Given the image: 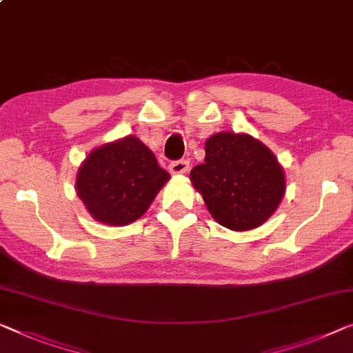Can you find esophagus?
Listing matches in <instances>:
<instances>
[{"label": "esophagus", "instance_id": "1", "mask_svg": "<svg viewBox=\"0 0 353 353\" xmlns=\"http://www.w3.org/2000/svg\"><path fill=\"white\" fill-rule=\"evenodd\" d=\"M190 168V161L188 160H176L170 163V171L172 174H185Z\"/></svg>", "mask_w": 353, "mask_h": 353}]
</instances>
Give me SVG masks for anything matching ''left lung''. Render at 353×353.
I'll return each instance as SVG.
<instances>
[{"mask_svg": "<svg viewBox=\"0 0 353 353\" xmlns=\"http://www.w3.org/2000/svg\"><path fill=\"white\" fill-rule=\"evenodd\" d=\"M190 179L214 219L234 231L260 227L285 192L276 157L249 134L210 136L204 163L193 168Z\"/></svg>", "mask_w": 353, "mask_h": 353, "instance_id": "8db88e82", "label": "left lung"}]
</instances>
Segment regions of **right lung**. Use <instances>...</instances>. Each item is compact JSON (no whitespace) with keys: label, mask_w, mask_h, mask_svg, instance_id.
I'll return each mask as SVG.
<instances>
[{"label":"right lung","mask_w":353,"mask_h":353,"mask_svg":"<svg viewBox=\"0 0 353 353\" xmlns=\"http://www.w3.org/2000/svg\"><path fill=\"white\" fill-rule=\"evenodd\" d=\"M168 179L149 147L128 136L93 150L79 168L76 187L94 220L128 225L149 209Z\"/></svg>","instance_id":"1"}]
</instances>
